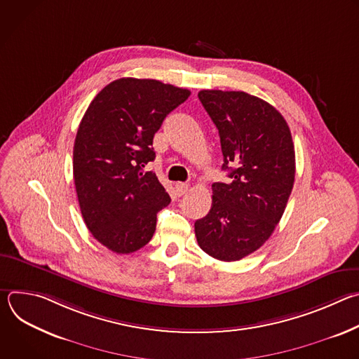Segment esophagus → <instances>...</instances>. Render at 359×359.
<instances>
[{"label": "esophagus", "mask_w": 359, "mask_h": 359, "mask_svg": "<svg viewBox=\"0 0 359 359\" xmlns=\"http://www.w3.org/2000/svg\"><path fill=\"white\" fill-rule=\"evenodd\" d=\"M187 190H189V184H187V183H176V184H175V193H176V196H183Z\"/></svg>", "instance_id": "obj_1"}]
</instances>
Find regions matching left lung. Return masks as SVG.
I'll return each instance as SVG.
<instances>
[{
    "label": "left lung",
    "instance_id": "left-lung-1",
    "mask_svg": "<svg viewBox=\"0 0 359 359\" xmlns=\"http://www.w3.org/2000/svg\"><path fill=\"white\" fill-rule=\"evenodd\" d=\"M198 99L219 129L229 183H213L212 209L194 223L200 248L222 262L259 250L285 210L295 177L290 128L269 102L241 90L204 89Z\"/></svg>",
    "mask_w": 359,
    "mask_h": 359
}]
</instances>
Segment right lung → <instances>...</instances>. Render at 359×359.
Returning a JSON list of instances; mask_svg holds the SVG:
<instances>
[{
  "label": "right lung",
  "instance_id": "right-lung-1",
  "mask_svg": "<svg viewBox=\"0 0 359 359\" xmlns=\"http://www.w3.org/2000/svg\"><path fill=\"white\" fill-rule=\"evenodd\" d=\"M190 96L156 79L121 78L88 107L74 144V182L92 236L118 254L146 245L170 197L153 172V136Z\"/></svg>",
  "mask_w": 359,
  "mask_h": 359
}]
</instances>
